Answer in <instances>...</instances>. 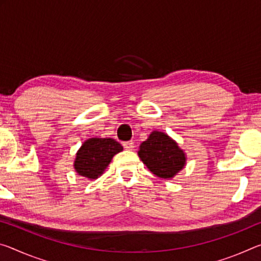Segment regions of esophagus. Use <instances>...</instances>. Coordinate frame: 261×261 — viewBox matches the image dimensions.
<instances>
[{
    "label": "esophagus",
    "mask_w": 261,
    "mask_h": 261,
    "mask_svg": "<svg viewBox=\"0 0 261 261\" xmlns=\"http://www.w3.org/2000/svg\"><path fill=\"white\" fill-rule=\"evenodd\" d=\"M123 146H124V148H125V150H134L135 148V143L132 142H125V143H123Z\"/></svg>",
    "instance_id": "34e87169"
}]
</instances>
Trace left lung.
<instances>
[{
    "label": "left lung",
    "mask_w": 261,
    "mask_h": 261,
    "mask_svg": "<svg viewBox=\"0 0 261 261\" xmlns=\"http://www.w3.org/2000/svg\"><path fill=\"white\" fill-rule=\"evenodd\" d=\"M138 156L153 174L161 179H173L182 171L187 155L174 139L163 131H152L140 144Z\"/></svg>",
    "instance_id": "left-lung-1"
}]
</instances>
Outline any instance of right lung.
I'll use <instances>...</instances> for the list:
<instances>
[{"instance_id":"obj_1","label":"right lung","mask_w":261,"mask_h":261,"mask_svg":"<svg viewBox=\"0 0 261 261\" xmlns=\"http://www.w3.org/2000/svg\"><path fill=\"white\" fill-rule=\"evenodd\" d=\"M121 151L123 146L113 138H88L76 152L74 169L87 180H96L105 173L114 155Z\"/></svg>"}]
</instances>
